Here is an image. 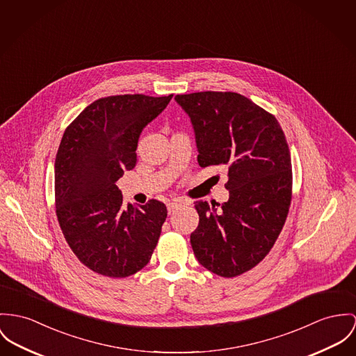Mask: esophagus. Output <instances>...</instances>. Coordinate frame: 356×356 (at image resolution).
Wrapping results in <instances>:
<instances>
[{
	"label": "esophagus",
	"instance_id": "esophagus-1",
	"mask_svg": "<svg viewBox=\"0 0 356 356\" xmlns=\"http://www.w3.org/2000/svg\"><path fill=\"white\" fill-rule=\"evenodd\" d=\"M183 204V202L181 200H172V202H168V211H169V214L170 213H173L177 207H180Z\"/></svg>",
	"mask_w": 356,
	"mask_h": 356
}]
</instances>
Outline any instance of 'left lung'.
Listing matches in <instances>:
<instances>
[{"label": "left lung", "instance_id": "1", "mask_svg": "<svg viewBox=\"0 0 356 356\" xmlns=\"http://www.w3.org/2000/svg\"><path fill=\"white\" fill-rule=\"evenodd\" d=\"M191 118L197 163L227 169L229 200L195 202L191 233L197 261L222 277L256 267L273 249L287 218L293 170L284 133L273 113L236 92L177 95Z\"/></svg>", "mask_w": 356, "mask_h": 356}]
</instances>
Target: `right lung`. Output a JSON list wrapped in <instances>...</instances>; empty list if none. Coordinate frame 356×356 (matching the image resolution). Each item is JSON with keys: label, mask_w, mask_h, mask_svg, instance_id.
I'll return each mask as SVG.
<instances>
[{"label": "right lung", "mask_w": 356, "mask_h": 356, "mask_svg": "<svg viewBox=\"0 0 356 356\" xmlns=\"http://www.w3.org/2000/svg\"><path fill=\"white\" fill-rule=\"evenodd\" d=\"M172 97H102L63 133L55 157V213L73 253L96 274L134 275L159 243L166 206L150 199L124 209L116 181L134 169L138 138Z\"/></svg>", "instance_id": "add662e5"}]
</instances>
